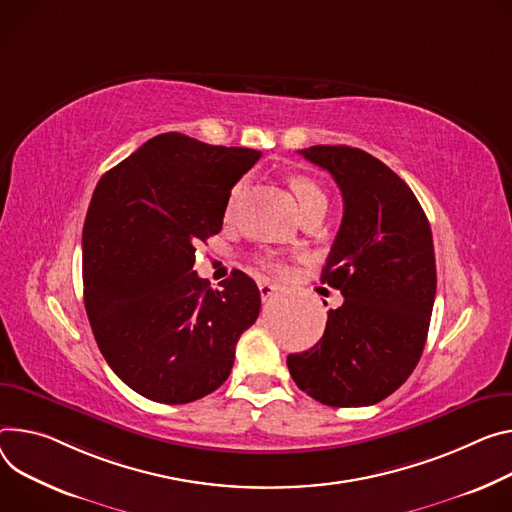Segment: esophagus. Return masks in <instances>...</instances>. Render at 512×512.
Wrapping results in <instances>:
<instances>
[{"mask_svg": "<svg viewBox=\"0 0 512 512\" xmlns=\"http://www.w3.org/2000/svg\"><path fill=\"white\" fill-rule=\"evenodd\" d=\"M277 292H280V286L277 284H273V282H259V294H261V298L263 300H269V298H273Z\"/></svg>", "mask_w": 512, "mask_h": 512, "instance_id": "34e87169", "label": "esophagus"}]
</instances>
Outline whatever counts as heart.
<instances>
[{
    "instance_id": "b5f03b06",
    "label": "heart",
    "mask_w": 512,
    "mask_h": 512,
    "mask_svg": "<svg viewBox=\"0 0 512 512\" xmlns=\"http://www.w3.org/2000/svg\"><path fill=\"white\" fill-rule=\"evenodd\" d=\"M290 188H292V192H294V196H296V200H298L300 212H306V210H310V208H314V206H320V204H327V196H324L322 188H320V185H318L314 179H310V177H304V175L294 177V179L290 181ZM241 190H243V183H239L237 188L232 190V194H230V204L239 198ZM259 261H261L265 267H269V269H282V263L277 261L273 255H263Z\"/></svg>"
}]
</instances>
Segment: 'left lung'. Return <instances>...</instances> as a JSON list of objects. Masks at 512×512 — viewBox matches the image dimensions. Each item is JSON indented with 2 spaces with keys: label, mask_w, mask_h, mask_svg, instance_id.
Listing matches in <instances>:
<instances>
[{
  "label": "left lung",
  "mask_w": 512,
  "mask_h": 512,
  "mask_svg": "<svg viewBox=\"0 0 512 512\" xmlns=\"http://www.w3.org/2000/svg\"><path fill=\"white\" fill-rule=\"evenodd\" d=\"M327 169L343 220L322 284L343 294L322 339L288 355L296 386L314 400L369 406L396 392L423 355L437 290L429 220L408 185L380 159L345 145L298 151Z\"/></svg>",
  "instance_id": "1"
}]
</instances>
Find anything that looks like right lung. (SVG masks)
I'll return each instance as SVG.
<instances>
[{"label":"right lung","mask_w":512,"mask_h":512,"mask_svg":"<svg viewBox=\"0 0 512 512\" xmlns=\"http://www.w3.org/2000/svg\"><path fill=\"white\" fill-rule=\"evenodd\" d=\"M261 151L165 132L102 175L83 224V300L114 374L161 404L220 388L261 294L239 269L212 290L196 245L218 235L230 190Z\"/></svg>","instance_id":"obj_1"}]
</instances>
